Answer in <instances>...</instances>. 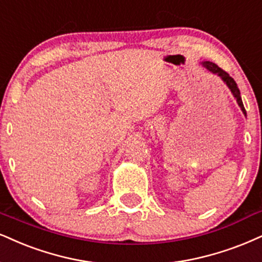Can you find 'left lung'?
I'll list each match as a JSON object with an SVG mask.
<instances>
[{
  "instance_id": "obj_1",
  "label": "left lung",
  "mask_w": 262,
  "mask_h": 262,
  "mask_svg": "<svg viewBox=\"0 0 262 262\" xmlns=\"http://www.w3.org/2000/svg\"><path fill=\"white\" fill-rule=\"evenodd\" d=\"M202 66L204 67L205 69H208L210 73H212V74H215V75H217L222 80V81L226 83V86H227L228 89H230V91L232 92V95H233V97L235 98V101H237L238 105L241 106V109H242V112H243V114L247 116V112H245L243 102H242V97H241L239 89H238L237 83H235L234 80L232 79V77L228 75L227 73L224 72V70H222L221 68H219L217 66H216L215 63L208 62V60H206V62H202Z\"/></svg>"
}]
</instances>
